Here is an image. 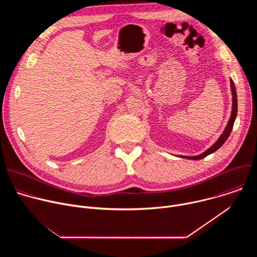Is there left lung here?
I'll use <instances>...</instances> for the list:
<instances>
[{
    "instance_id": "1",
    "label": "left lung",
    "mask_w": 257,
    "mask_h": 257,
    "mask_svg": "<svg viewBox=\"0 0 257 257\" xmlns=\"http://www.w3.org/2000/svg\"><path fill=\"white\" fill-rule=\"evenodd\" d=\"M231 91H232V101H233V106H232V113H231V117H230V120L228 122V125L227 127L225 128L223 134L219 136V138L215 141V143L210 146V148L205 151L203 154L201 155H198V156H195V157H184V156H181V158H184V159H189V160H201L205 157H207L208 155L214 153L215 151H217L221 146L226 142V140L228 139V137L230 136L231 132H232V129H233V126H234V122L236 120V117H237V109H238V104H237V93H236V87H235V84L233 82V80L231 79Z\"/></svg>"
}]
</instances>
